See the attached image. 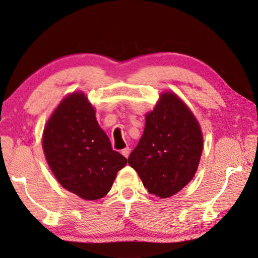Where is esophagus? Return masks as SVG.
<instances>
[{"label": "esophagus", "mask_w": 258, "mask_h": 258, "mask_svg": "<svg viewBox=\"0 0 258 258\" xmlns=\"http://www.w3.org/2000/svg\"><path fill=\"white\" fill-rule=\"evenodd\" d=\"M121 154H122L124 157H127V158H128L129 154H130V148H129V147H125V148H123L122 150H121Z\"/></svg>", "instance_id": "1"}]
</instances>
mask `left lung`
Here are the masks:
<instances>
[{
    "mask_svg": "<svg viewBox=\"0 0 258 258\" xmlns=\"http://www.w3.org/2000/svg\"><path fill=\"white\" fill-rule=\"evenodd\" d=\"M202 134L187 106L173 93L160 96L146 114L143 137L128 163L150 194L169 198L193 178L202 154Z\"/></svg>",
    "mask_w": 258,
    "mask_h": 258,
    "instance_id": "obj_1",
    "label": "left lung"
}]
</instances>
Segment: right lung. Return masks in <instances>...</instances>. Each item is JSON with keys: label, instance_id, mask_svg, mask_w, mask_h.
<instances>
[{"label": "right lung", "instance_id": "right-lung-1", "mask_svg": "<svg viewBox=\"0 0 258 258\" xmlns=\"http://www.w3.org/2000/svg\"><path fill=\"white\" fill-rule=\"evenodd\" d=\"M48 165L62 187L85 200H98L110 191L127 158L112 149L83 93L60 102L43 130Z\"/></svg>", "mask_w": 258, "mask_h": 258}]
</instances>
